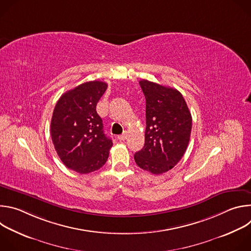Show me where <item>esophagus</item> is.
Returning <instances> with one entry per match:
<instances>
[{
	"label": "esophagus",
	"instance_id": "34e87169",
	"mask_svg": "<svg viewBox=\"0 0 251 251\" xmlns=\"http://www.w3.org/2000/svg\"><path fill=\"white\" fill-rule=\"evenodd\" d=\"M127 137H128V132L125 131L122 135H119V136H118V139H119L120 141H124V140L127 139Z\"/></svg>",
	"mask_w": 251,
	"mask_h": 251
}]
</instances>
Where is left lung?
<instances>
[{"label":"left lung","mask_w":251,"mask_h":251,"mask_svg":"<svg viewBox=\"0 0 251 251\" xmlns=\"http://www.w3.org/2000/svg\"><path fill=\"white\" fill-rule=\"evenodd\" d=\"M146 98L145 144L134 155L143 170L160 175L174 168L190 142L192 115L180 91L143 79Z\"/></svg>","instance_id":"obj_1"}]
</instances>
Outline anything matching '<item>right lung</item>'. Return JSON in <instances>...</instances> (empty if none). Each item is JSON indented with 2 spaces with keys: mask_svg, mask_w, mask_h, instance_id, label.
<instances>
[{
  "mask_svg": "<svg viewBox=\"0 0 251 251\" xmlns=\"http://www.w3.org/2000/svg\"><path fill=\"white\" fill-rule=\"evenodd\" d=\"M107 89L103 81H88L63 93L50 122L51 140L62 163L79 174L100 169L109 157L112 140L103 131L96 105Z\"/></svg>",
  "mask_w": 251,
  "mask_h": 251,
  "instance_id": "1",
  "label": "right lung"
}]
</instances>
